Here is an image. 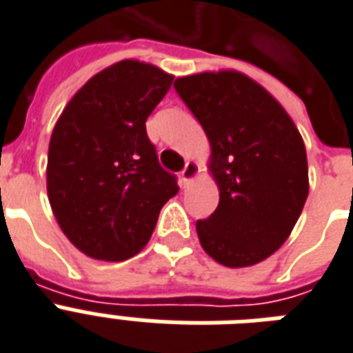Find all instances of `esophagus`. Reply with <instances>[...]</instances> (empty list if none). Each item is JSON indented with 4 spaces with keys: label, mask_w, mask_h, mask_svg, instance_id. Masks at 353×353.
<instances>
[{
    "label": "esophagus",
    "mask_w": 353,
    "mask_h": 353,
    "mask_svg": "<svg viewBox=\"0 0 353 353\" xmlns=\"http://www.w3.org/2000/svg\"><path fill=\"white\" fill-rule=\"evenodd\" d=\"M201 173V168H199V163L196 162H188L185 163V168L182 169V173H180V180H182V184H190L191 180H195Z\"/></svg>",
    "instance_id": "obj_1"
}]
</instances>
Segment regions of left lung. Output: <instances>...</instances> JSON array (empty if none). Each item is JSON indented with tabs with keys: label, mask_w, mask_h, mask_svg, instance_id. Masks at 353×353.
<instances>
[{
	"label": "left lung",
	"mask_w": 353,
	"mask_h": 353,
	"mask_svg": "<svg viewBox=\"0 0 353 353\" xmlns=\"http://www.w3.org/2000/svg\"><path fill=\"white\" fill-rule=\"evenodd\" d=\"M174 90L204 128L219 206L196 221L208 256L250 267L285 243L310 193L304 139L272 95L234 70L179 77Z\"/></svg>",
	"instance_id": "8db88e82"
}]
</instances>
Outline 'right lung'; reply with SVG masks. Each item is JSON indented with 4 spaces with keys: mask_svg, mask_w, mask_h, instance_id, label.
Instances as JSON below:
<instances>
[{
    "mask_svg": "<svg viewBox=\"0 0 353 353\" xmlns=\"http://www.w3.org/2000/svg\"><path fill=\"white\" fill-rule=\"evenodd\" d=\"M173 75L121 60L65 105L48 152V196L65 237L94 259L123 261L151 239L158 214L179 193L160 168L145 121Z\"/></svg>",
    "mask_w": 353,
    "mask_h": 353,
    "instance_id": "add662e5",
    "label": "right lung"
}]
</instances>
